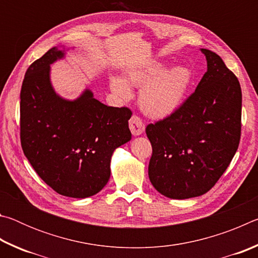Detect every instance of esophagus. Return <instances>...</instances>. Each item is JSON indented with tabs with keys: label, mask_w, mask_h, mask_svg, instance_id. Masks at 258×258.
<instances>
[{
	"label": "esophagus",
	"mask_w": 258,
	"mask_h": 258,
	"mask_svg": "<svg viewBox=\"0 0 258 258\" xmlns=\"http://www.w3.org/2000/svg\"><path fill=\"white\" fill-rule=\"evenodd\" d=\"M145 124L143 121L139 118L138 116H132L130 119V130L134 137H138V135H141L145 132Z\"/></svg>",
	"instance_id": "34e87169"
}]
</instances>
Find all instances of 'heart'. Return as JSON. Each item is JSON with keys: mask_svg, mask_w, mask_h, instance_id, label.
Listing matches in <instances>:
<instances>
[{"mask_svg": "<svg viewBox=\"0 0 258 258\" xmlns=\"http://www.w3.org/2000/svg\"><path fill=\"white\" fill-rule=\"evenodd\" d=\"M163 61L151 60L126 71L124 80L112 77L110 87L120 100H130L131 86L141 87L140 108L152 118H166L173 115L184 101L191 84V72L186 67L175 66L166 71Z\"/></svg>", "mask_w": 258, "mask_h": 258, "instance_id": "1", "label": "heart"}]
</instances>
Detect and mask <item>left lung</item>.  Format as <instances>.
Here are the masks:
<instances>
[{"label": "left lung", "instance_id": "8db88e82", "mask_svg": "<svg viewBox=\"0 0 258 258\" xmlns=\"http://www.w3.org/2000/svg\"><path fill=\"white\" fill-rule=\"evenodd\" d=\"M207 72L184 103L146 128L152 146L148 174L165 197H199L215 185L238 149L241 87L215 52L200 49Z\"/></svg>", "mask_w": 258, "mask_h": 258}]
</instances>
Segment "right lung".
Segmentation results:
<instances>
[{
	"instance_id": "add662e5",
	"label": "right lung",
	"mask_w": 258,
	"mask_h": 258,
	"mask_svg": "<svg viewBox=\"0 0 258 258\" xmlns=\"http://www.w3.org/2000/svg\"><path fill=\"white\" fill-rule=\"evenodd\" d=\"M54 46L30 64L20 92V140L35 172L59 195L87 198L103 189L110 160L132 134L128 108L108 107L84 90L67 100L52 86L51 64L64 58Z\"/></svg>"
}]
</instances>
